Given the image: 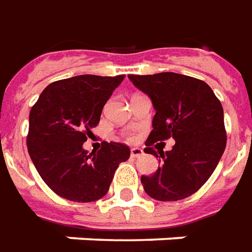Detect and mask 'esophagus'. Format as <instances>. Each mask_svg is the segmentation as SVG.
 Instances as JSON below:
<instances>
[{"mask_svg": "<svg viewBox=\"0 0 252 252\" xmlns=\"http://www.w3.org/2000/svg\"><path fill=\"white\" fill-rule=\"evenodd\" d=\"M130 155H131V158H140V156L144 155V151L141 148H133L130 151Z\"/></svg>", "mask_w": 252, "mask_h": 252, "instance_id": "34e87169", "label": "esophagus"}]
</instances>
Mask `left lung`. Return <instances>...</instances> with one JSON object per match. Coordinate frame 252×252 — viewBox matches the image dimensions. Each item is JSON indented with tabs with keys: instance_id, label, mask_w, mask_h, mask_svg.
Listing matches in <instances>:
<instances>
[{
	"instance_id": "left-lung-1",
	"label": "left lung",
	"mask_w": 252,
	"mask_h": 252,
	"mask_svg": "<svg viewBox=\"0 0 252 252\" xmlns=\"http://www.w3.org/2000/svg\"><path fill=\"white\" fill-rule=\"evenodd\" d=\"M129 79L148 94L156 111L144 152L158 158L154 143L176 140L171 151H159L163 163L156 173L141 177L144 190L160 202L193 195L211 177L226 147L221 101L207 83L188 75L160 72Z\"/></svg>"
}]
</instances>
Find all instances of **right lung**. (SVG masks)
Instances as JSON below:
<instances>
[{
    "label": "right lung",
    "instance_id": "1",
    "mask_svg": "<svg viewBox=\"0 0 252 252\" xmlns=\"http://www.w3.org/2000/svg\"><path fill=\"white\" fill-rule=\"evenodd\" d=\"M125 75H78L50 83L30 111L27 149L38 174L55 193L89 203L108 192L119 163L130 148L101 144L88 154L83 143L100 122L101 111Z\"/></svg>",
    "mask_w": 252,
    "mask_h": 252
}]
</instances>
